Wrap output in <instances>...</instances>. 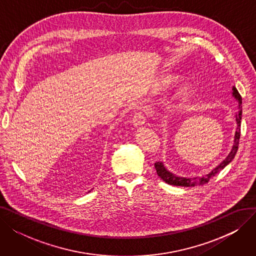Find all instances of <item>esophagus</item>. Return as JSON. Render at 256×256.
<instances>
[{
    "instance_id": "obj_1",
    "label": "esophagus",
    "mask_w": 256,
    "mask_h": 256,
    "mask_svg": "<svg viewBox=\"0 0 256 256\" xmlns=\"http://www.w3.org/2000/svg\"><path fill=\"white\" fill-rule=\"evenodd\" d=\"M145 120H146L145 114L143 112H138L132 117V124L135 126H143L145 124Z\"/></svg>"
}]
</instances>
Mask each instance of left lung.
Instances as JSON below:
<instances>
[{
	"instance_id": "8db88e82",
	"label": "left lung",
	"mask_w": 256,
	"mask_h": 256,
	"mask_svg": "<svg viewBox=\"0 0 256 256\" xmlns=\"http://www.w3.org/2000/svg\"><path fill=\"white\" fill-rule=\"evenodd\" d=\"M232 96L238 102V108L240 109V104H242V96L236 90V87H232ZM236 135H234V145L232 152H230L223 162L218 165L216 168H214L208 174L204 176L201 178H182L178 176L176 174H173L169 170L166 169L164 164L162 162H156L154 163V168L156 170V174L162 178L165 182L168 184H173V186H195L199 184H204L208 182L210 178L216 176L217 173H219L222 169H224L228 164H230L232 160H234L238 148V141H240V120H242V110H240L238 114H236Z\"/></svg>"
}]
</instances>
